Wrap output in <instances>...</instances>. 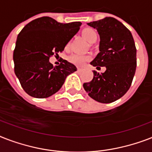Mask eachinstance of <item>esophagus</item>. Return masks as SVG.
Here are the masks:
<instances>
[{"label": "esophagus", "instance_id": "34e87169", "mask_svg": "<svg viewBox=\"0 0 152 152\" xmlns=\"http://www.w3.org/2000/svg\"><path fill=\"white\" fill-rule=\"evenodd\" d=\"M81 71H82V69H80V68H78V69H77V72H80Z\"/></svg>", "mask_w": 152, "mask_h": 152}]
</instances>
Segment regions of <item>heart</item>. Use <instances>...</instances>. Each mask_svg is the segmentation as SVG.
Wrapping results in <instances>:
<instances>
[{"mask_svg":"<svg viewBox=\"0 0 152 152\" xmlns=\"http://www.w3.org/2000/svg\"><path fill=\"white\" fill-rule=\"evenodd\" d=\"M82 35L89 43H94L97 41L98 39V34L93 28H85L82 31ZM69 46V44H68ZM89 60L88 57H84L78 54H73L69 57V61L76 65H83L86 61H88Z\"/></svg>","mask_w":152,"mask_h":152,"instance_id":"1","label":"heart"}]
</instances>
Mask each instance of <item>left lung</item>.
I'll return each instance as SVG.
<instances>
[{"instance_id": "1", "label": "left lung", "mask_w": 152, "mask_h": 152, "mask_svg": "<svg viewBox=\"0 0 152 152\" xmlns=\"http://www.w3.org/2000/svg\"><path fill=\"white\" fill-rule=\"evenodd\" d=\"M100 37L99 53L91 64L103 73L93 71L94 77L83 88L88 95L102 103H110L121 98L129 89L137 68V49L131 32L113 17L88 23Z\"/></svg>"}]
</instances>
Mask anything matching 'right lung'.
Masks as SVG:
<instances>
[{"label":"right lung","mask_w":152,"mask_h":152,"mask_svg":"<svg viewBox=\"0 0 152 152\" xmlns=\"http://www.w3.org/2000/svg\"><path fill=\"white\" fill-rule=\"evenodd\" d=\"M81 24L61 23L43 16L32 20L20 32L13 52L14 70L28 95L38 99L50 97L61 89L67 76L76 71V67L66 60L55 67L49 60L64 50Z\"/></svg>","instance_id":"add662e5"}]
</instances>
